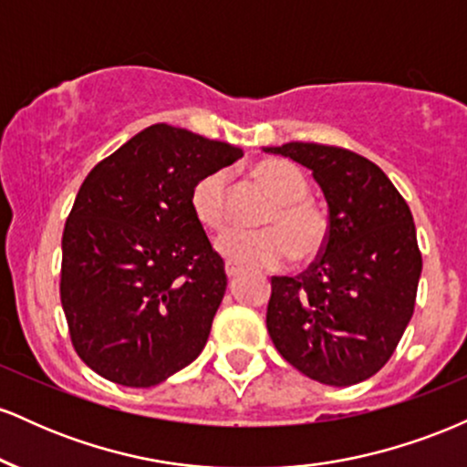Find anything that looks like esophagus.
<instances>
[{
  "label": "esophagus",
  "instance_id": "obj_1",
  "mask_svg": "<svg viewBox=\"0 0 467 467\" xmlns=\"http://www.w3.org/2000/svg\"><path fill=\"white\" fill-rule=\"evenodd\" d=\"M226 275H228V278L239 276L241 275V267L234 265V264H226Z\"/></svg>",
  "mask_w": 467,
  "mask_h": 467
}]
</instances>
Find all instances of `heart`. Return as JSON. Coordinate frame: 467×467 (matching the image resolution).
I'll list each match as a JSON object with an SVG mask.
<instances>
[{"instance_id": "b5f03b06", "label": "heart", "mask_w": 467, "mask_h": 467, "mask_svg": "<svg viewBox=\"0 0 467 467\" xmlns=\"http://www.w3.org/2000/svg\"><path fill=\"white\" fill-rule=\"evenodd\" d=\"M254 178L276 200L275 211L259 233L230 230L217 239V250L241 267H278L296 254L309 261L320 254L329 237L325 213L309 200V180L287 160H264L254 166ZM191 206L203 228L219 233L230 223V175L215 171L195 184Z\"/></svg>"}]
</instances>
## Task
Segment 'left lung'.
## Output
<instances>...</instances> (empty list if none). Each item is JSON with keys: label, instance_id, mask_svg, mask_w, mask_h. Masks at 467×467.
Listing matches in <instances>:
<instances>
[{"label": "left lung", "instance_id": "8db88e82", "mask_svg": "<svg viewBox=\"0 0 467 467\" xmlns=\"http://www.w3.org/2000/svg\"><path fill=\"white\" fill-rule=\"evenodd\" d=\"M307 166L329 206V237L298 276H272L267 331L285 360L329 387H351L393 356L421 276L410 208L371 160L331 144L265 147Z\"/></svg>", "mask_w": 467, "mask_h": 467}]
</instances>
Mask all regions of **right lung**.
<instances>
[{"label":"right lung","mask_w":467,"mask_h":467,"mask_svg":"<svg viewBox=\"0 0 467 467\" xmlns=\"http://www.w3.org/2000/svg\"><path fill=\"white\" fill-rule=\"evenodd\" d=\"M241 155L153 125L89 171L63 230L61 305L92 371L149 389L200 356L228 278L191 192Z\"/></svg>","instance_id":"add662e5"}]
</instances>
